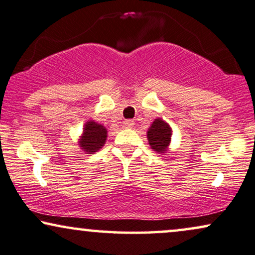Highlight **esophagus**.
Instances as JSON below:
<instances>
[{
  "label": "esophagus",
  "mask_w": 255,
  "mask_h": 255,
  "mask_svg": "<svg viewBox=\"0 0 255 255\" xmlns=\"http://www.w3.org/2000/svg\"><path fill=\"white\" fill-rule=\"evenodd\" d=\"M134 126V121L133 120H125L124 121V127L125 128H131Z\"/></svg>",
  "instance_id": "obj_1"
}]
</instances>
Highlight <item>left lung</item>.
<instances>
[{
  "mask_svg": "<svg viewBox=\"0 0 255 255\" xmlns=\"http://www.w3.org/2000/svg\"><path fill=\"white\" fill-rule=\"evenodd\" d=\"M148 143L150 144V148L156 153H167L168 146L172 140V128L163 121L161 118H157L150 125L149 129L147 131Z\"/></svg>",
  "mask_w": 255,
  "mask_h": 255,
  "instance_id": "8db88e82",
  "label": "left lung"
}]
</instances>
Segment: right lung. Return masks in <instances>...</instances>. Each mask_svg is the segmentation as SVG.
<instances>
[{
  "label": "right lung",
  "instance_id": "obj_1",
  "mask_svg": "<svg viewBox=\"0 0 255 255\" xmlns=\"http://www.w3.org/2000/svg\"><path fill=\"white\" fill-rule=\"evenodd\" d=\"M106 140H107V129L105 126L90 120L85 124L79 144L87 154H94L105 146Z\"/></svg>",
  "mask_w": 255,
  "mask_h": 255
}]
</instances>
